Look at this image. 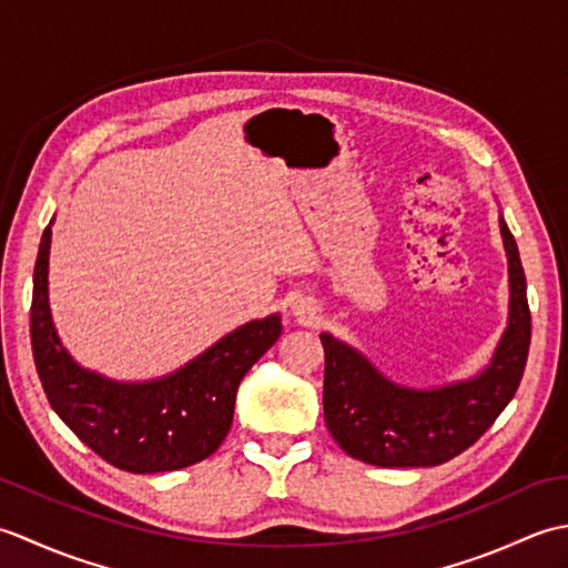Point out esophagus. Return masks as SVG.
Here are the masks:
<instances>
[{
    "instance_id": "obj_1",
    "label": "esophagus",
    "mask_w": 568,
    "mask_h": 568,
    "mask_svg": "<svg viewBox=\"0 0 568 568\" xmlns=\"http://www.w3.org/2000/svg\"><path fill=\"white\" fill-rule=\"evenodd\" d=\"M295 310H297V315H300V317H307V320H310L312 315H315V310L307 307V305H297Z\"/></svg>"
}]
</instances>
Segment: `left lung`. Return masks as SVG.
<instances>
[{"label":"left lung","mask_w":568,"mask_h":568,"mask_svg":"<svg viewBox=\"0 0 568 568\" xmlns=\"http://www.w3.org/2000/svg\"><path fill=\"white\" fill-rule=\"evenodd\" d=\"M500 232L510 265V322L480 376L437 390L400 388L352 346L322 334L324 422L348 456L381 468L439 466L484 437L513 400L527 364L532 317L520 253L503 216Z\"/></svg>","instance_id":"8db88e82"}]
</instances>
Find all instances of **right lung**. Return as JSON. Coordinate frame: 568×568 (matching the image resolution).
Masks as SVG:
<instances>
[{
    "label": "right lung",
    "mask_w": 568,
    "mask_h": 568,
    "mask_svg": "<svg viewBox=\"0 0 568 568\" xmlns=\"http://www.w3.org/2000/svg\"><path fill=\"white\" fill-rule=\"evenodd\" d=\"M45 226L33 268L31 346L36 371L55 415L78 439L129 474H163L212 456L234 419L241 378L277 342L281 317L239 327L185 368L151 383H114L68 356L48 310Z\"/></svg>",
    "instance_id": "right-lung-1"
}]
</instances>
